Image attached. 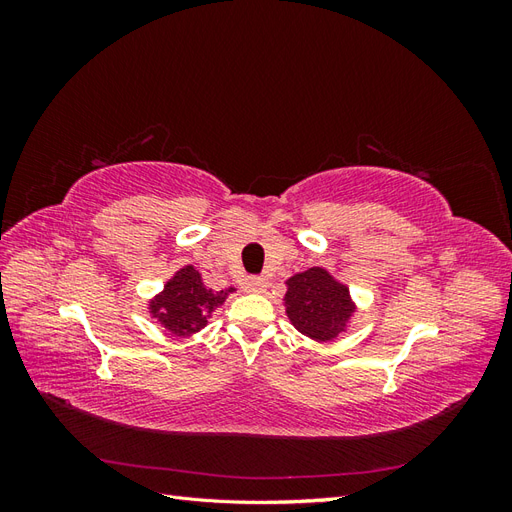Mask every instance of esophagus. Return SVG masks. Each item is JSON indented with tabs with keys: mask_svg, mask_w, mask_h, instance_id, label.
<instances>
[{
	"mask_svg": "<svg viewBox=\"0 0 512 512\" xmlns=\"http://www.w3.org/2000/svg\"><path fill=\"white\" fill-rule=\"evenodd\" d=\"M267 280L265 277H245V280L241 282V288L245 290V292H262L267 288Z\"/></svg>",
	"mask_w": 512,
	"mask_h": 512,
	"instance_id": "obj_1",
	"label": "esophagus"
}]
</instances>
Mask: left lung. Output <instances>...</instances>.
Wrapping results in <instances>:
<instances>
[{"mask_svg": "<svg viewBox=\"0 0 512 512\" xmlns=\"http://www.w3.org/2000/svg\"><path fill=\"white\" fill-rule=\"evenodd\" d=\"M286 316L292 327L316 342H331L348 329L356 312L346 284L322 267H312L286 280Z\"/></svg>", "mask_w": 512, "mask_h": 512, "instance_id": "left-lung-1", "label": "left lung"}]
</instances>
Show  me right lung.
Returning <instances> with one entry per match:
<instances>
[{
  "label": "right lung",
  "instance_id": "obj_1",
  "mask_svg": "<svg viewBox=\"0 0 512 512\" xmlns=\"http://www.w3.org/2000/svg\"><path fill=\"white\" fill-rule=\"evenodd\" d=\"M235 288L215 292L205 286L203 277L185 265L164 284V290L149 301V314L156 318L166 331L177 337L198 333L207 327V320Z\"/></svg>",
  "mask_w": 512,
  "mask_h": 512
}]
</instances>
